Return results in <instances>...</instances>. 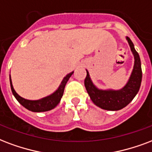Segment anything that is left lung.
I'll use <instances>...</instances> for the list:
<instances>
[{
  "label": "left lung",
  "mask_w": 152,
  "mask_h": 152,
  "mask_svg": "<svg viewBox=\"0 0 152 152\" xmlns=\"http://www.w3.org/2000/svg\"><path fill=\"white\" fill-rule=\"evenodd\" d=\"M131 50L135 57L134 68L129 80L122 89L114 90H99L92 84L88 72L87 71L86 78L84 80V85L90 98L96 106L102 109L109 111H117L127 106L135 96L140 88L142 81V68L140 56L135 51L132 41L127 37Z\"/></svg>",
  "instance_id": "left-lung-1"
}]
</instances>
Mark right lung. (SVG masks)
Returning a JSON list of instances; mask_svg holds the SVG:
<instances>
[{
    "instance_id": "obj_1",
    "label": "right lung",
    "mask_w": 152,
    "mask_h": 152,
    "mask_svg": "<svg viewBox=\"0 0 152 152\" xmlns=\"http://www.w3.org/2000/svg\"><path fill=\"white\" fill-rule=\"evenodd\" d=\"M73 73V72H72L71 73L68 74L67 76L64 78V80L61 82V84L60 87L58 88L56 91L53 93L50 96L47 97H45L43 99H38V100H28V99H25L20 96L19 95L17 94L15 91L12 84L11 77L9 76V80H10V85H11V90L12 94L15 96V98L17 99V101L19 102L20 104H21L23 107L27 108L29 111L34 112H47L49 110L53 109L54 107L57 105L60 101H61V97L63 96L64 91V87H65L67 82L71 77V76Z\"/></svg>"
}]
</instances>
